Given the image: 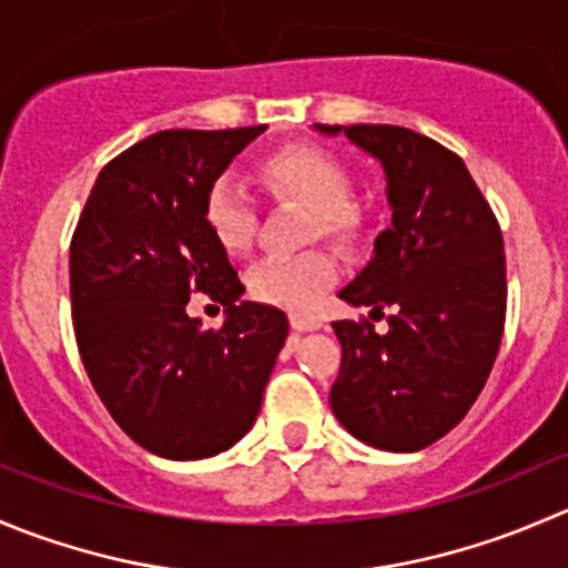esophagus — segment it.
<instances>
[{
	"mask_svg": "<svg viewBox=\"0 0 568 568\" xmlns=\"http://www.w3.org/2000/svg\"><path fill=\"white\" fill-rule=\"evenodd\" d=\"M288 322L296 333H307V329L322 327V318L313 316V313H307V311H288Z\"/></svg>",
	"mask_w": 568,
	"mask_h": 568,
	"instance_id": "obj_1",
	"label": "esophagus"
}]
</instances>
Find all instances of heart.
I'll return each instance as SVG.
<instances>
[{"label":"heart","mask_w":568,"mask_h":568,"mask_svg":"<svg viewBox=\"0 0 568 568\" xmlns=\"http://www.w3.org/2000/svg\"><path fill=\"white\" fill-rule=\"evenodd\" d=\"M257 183L277 202L305 207V241H327L341 252H355L366 244L372 216L361 200L352 196L349 166L311 144H288L268 152L255 166ZM205 222L222 250H250L257 230V207L244 185L235 180H216L205 196ZM335 280V261L324 250H305L300 255L263 257L246 274V288L257 302L305 311Z\"/></svg>","instance_id":"obj_1"}]
</instances>
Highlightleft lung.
<instances>
[{
    "mask_svg": "<svg viewBox=\"0 0 568 568\" xmlns=\"http://www.w3.org/2000/svg\"><path fill=\"white\" fill-rule=\"evenodd\" d=\"M344 132L388 178L390 227L341 291L385 316L333 322L341 372L329 405L346 430L388 453H416L447 436L480 396L505 333L508 280L503 230L458 155L394 124H316Z\"/></svg>",
    "mask_w": 568,
    "mask_h": 568,
    "instance_id": "obj_1",
    "label": "left lung"
}]
</instances>
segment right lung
Instances as JSON below:
<instances>
[{
    "mask_svg": "<svg viewBox=\"0 0 568 568\" xmlns=\"http://www.w3.org/2000/svg\"><path fill=\"white\" fill-rule=\"evenodd\" d=\"M266 124L163 130L99 172L69 250L77 349L121 430L172 460L211 458L250 433L288 318L244 294L205 222L219 174ZM225 305L222 328L184 313Z\"/></svg>",
    "mask_w": 568,
    "mask_h": 568,
    "instance_id": "right-lung-1",
    "label": "right lung"
}]
</instances>
